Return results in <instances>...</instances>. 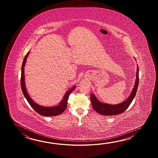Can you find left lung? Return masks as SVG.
<instances>
[{
  "label": "left lung",
  "mask_w": 158,
  "mask_h": 158,
  "mask_svg": "<svg viewBox=\"0 0 158 158\" xmlns=\"http://www.w3.org/2000/svg\"><path fill=\"white\" fill-rule=\"evenodd\" d=\"M135 60H136L135 59ZM136 73H137L136 79H135V82L133 90L131 91V94L129 95V97L121 103L117 104L104 103L99 101L94 94L91 93L90 100L92 106L94 110L97 112L99 114L106 115V116L120 114L123 112H124L129 106L131 102L133 100L137 91L138 83H139V68H138V65Z\"/></svg>",
  "instance_id": "8db88e82"
}]
</instances>
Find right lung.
Wrapping results in <instances>:
<instances>
[{
    "mask_svg": "<svg viewBox=\"0 0 158 158\" xmlns=\"http://www.w3.org/2000/svg\"><path fill=\"white\" fill-rule=\"evenodd\" d=\"M30 51H29L25 56L24 57V60L22 64V67H21V90L23 93L24 97L27 99L28 103H29L31 107L33 108L35 111L37 112L38 114L43 115L44 116H55L59 114H62L64 112L65 109L67 107V102L68 97L69 94L74 90L76 88V86H74L69 89V90L67 91L63 97V98L59 104H57V106H55L52 107H45V106H40L39 104L36 103L32 99L30 98V96L29 95V94L27 93L26 86H25V74H24V67L26 64L27 61V57L29 55Z\"/></svg>",
    "mask_w": 158,
    "mask_h": 158,
    "instance_id": "right-lung-1",
    "label": "right lung"
}]
</instances>
